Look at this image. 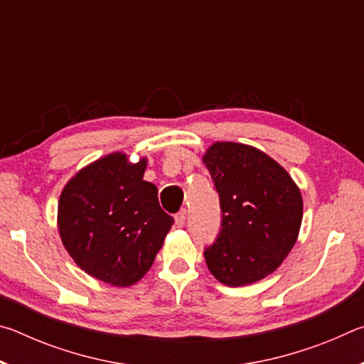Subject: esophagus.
<instances>
[{
	"label": "esophagus",
	"mask_w": 364,
	"mask_h": 364,
	"mask_svg": "<svg viewBox=\"0 0 364 364\" xmlns=\"http://www.w3.org/2000/svg\"><path fill=\"white\" fill-rule=\"evenodd\" d=\"M186 215H188V213H186V210H184V208L175 215V225H176L178 228H181V226L184 225V221H186Z\"/></svg>",
	"instance_id": "esophagus-1"
}]
</instances>
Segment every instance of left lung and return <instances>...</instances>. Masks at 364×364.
I'll return each instance as SVG.
<instances>
[{
    "instance_id": "obj_1",
    "label": "left lung",
    "mask_w": 364,
    "mask_h": 364,
    "mask_svg": "<svg viewBox=\"0 0 364 364\" xmlns=\"http://www.w3.org/2000/svg\"><path fill=\"white\" fill-rule=\"evenodd\" d=\"M202 162L217 188L221 231L204 252L221 284H254L279 268L297 242L304 200L284 167L254 146L218 141Z\"/></svg>"
}]
</instances>
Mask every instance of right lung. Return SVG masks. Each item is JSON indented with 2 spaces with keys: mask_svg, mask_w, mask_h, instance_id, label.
Wrapping results in <instances>:
<instances>
[{
  "mask_svg": "<svg viewBox=\"0 0 364 364\" xmlns=\"http://www.w3.org/2000/svg\"><path fill=\"white\" fill-rule=\"evenodd\" d=\"M146 167V157L133 164L123 152L107 154L78 170L59 197L65 250L85 273L115 287L143 278L173 225L157 188L143 180Z\"/></svg>",
  "mask_w": 364,
  "mask_h": 364,
  "instance_id": "right-lung-1",
  "label": "right lung"
}]
</instances>
